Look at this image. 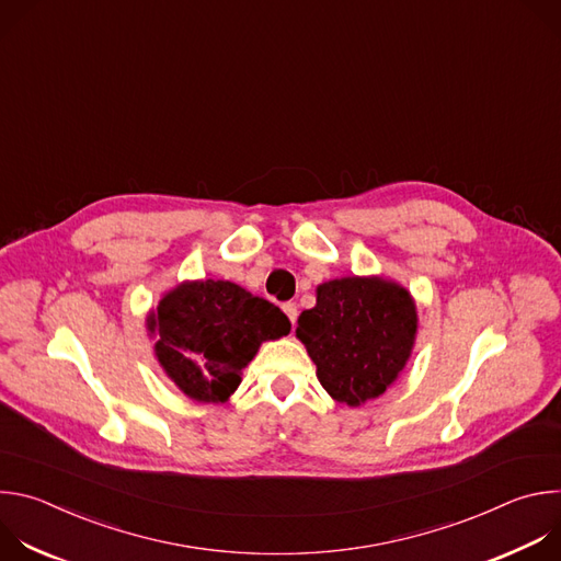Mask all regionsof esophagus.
<instances>
[{"mask_svg": "<svg viewBox=\"0 0 561 561\" xmlns=\"http://www.w3.org/2000/svg\"><path fill=\"white\" fill-rule=\"evenodd\" d=\"M282 310L286 312V317H288V319H290V322L295 324V319H297V312H299V310H297V304H295V301H284V304H282Z\"/></svg>", "mask_w": 561, "mask_h": 561, "instance_id": "esophagus-1", "label": "esophagus"}]
</instances>
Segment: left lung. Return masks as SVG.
Returning a JSON list of instances; mask_svg holds the SVG:
<instances>
[{
	"mask_svg": "<svg viewBox=\"0 0 561 561\" xmlns=\"http://www.w3.org/2000/svg\"><path fill=\"white\" fill-rule=\"evenodd\" d=\"M417 333L407 288L377 277H344L317 288L297 319V337L327 392L348 407L379 397L407 366Z\"/></svg>",
	"mask_w": 561,
	"mask_h": 561,
	"instance_id": "obj_1",
	"label": "left lung"
}]
</instances>
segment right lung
<instances>
[{
	"instance_id": "right-lung-1",
	"label": "right lung",
	"mask_w": 561,
	"mask_h": 561,
	"mask_svg": "<svg viewBox=\"0 0 561 561\" xmlns=\"http://www.w3.org/2000/svg\"><path fill=\"white\" fill-rule=\"evenodd\" d=\"M154 355L197 402H226L266 340L288 335V317L242 286L206 279L178 286L148 317Z\"/></svg>"
}]
</instances>
